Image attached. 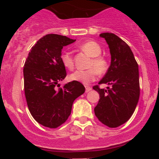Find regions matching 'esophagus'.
I'll list each match as a JSON object with an SVG mask.
<instances>
[{
	"label": "esophagus",
	"mask_w": 159,
	"mask_h": 159,
	"mask_svg": "<svg viewBox=\"0 0 159 159\" xmlns=\"http://www.w3.org/2000/svg\"><path fill=\"white\" fill-rule=\"evenodd\" d=\"M85 88H86V93H88L89 91H90L91 90H92V88H91L90 87H88V86H86Z\"/></svg>",
	"instance_id": "34e87169"
}]
</instances>
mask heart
Instances as JSON below:
<instances>
[{"label":"heart","mask_w":159,"mask_h":159,"mask_svg":"<svg viewBox=\"0 0 159 159\" xmlns=\"http://www.w3.org/2000/svg\"><path fill=\"white\" fill-rule=\"evenodd\" d=\"M78 48L90 57H92L88 66L90 69L75 71L70 75V79L87 84L96 79L98 73L100 75L105 73L108 67V63L106 58L101 55L102 48L96 42L91 40L87 41L80 45ZM61 60L66 68L69 70L74 69L75 63L72 53L69 52L62 53Z\"/></svg>","instance_id":"heart-1"}]
</instances>
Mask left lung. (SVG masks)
<instances>
[{"label": "left lung", "mask_w": 159, "mask_h": 159, "mask_svg": "<svg viewBox=\"0 0 159 159\" xmlns=\"http://www.w3.org/2000/svg\"><path fill=\"white\" fill-rule=\"evenodd\" d=\"M106 40L111 56V65L98 84H107V89L98 85L93 88L99 94L94 108L101 123L110 128L123 125L130 119L140 96L138 65L130 47L112 33L99 35Z\"/></svg>", "instance_id": "8db88e82"}]
</instances>
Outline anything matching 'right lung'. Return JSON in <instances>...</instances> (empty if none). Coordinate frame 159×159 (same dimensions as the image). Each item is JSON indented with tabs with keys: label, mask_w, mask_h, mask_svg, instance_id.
<instances>
[{
	"label": "right lung",
	"mask_w": 159,
	"mask_h": 159,
	"mask_svg": "<svg viewBox=\"0 0 159 159\" xmlns=\"http://www.w3.org/2000/svg\"><path fill=\"white\" fill-rule=\"evenodd\" d=\"M75 39L48 34L31 48L24 66V87L28 109L33 117L45 127L55 129L66 121L73 102L84 93L85 87L71 81L57 89L66 76L61 60L63 46Z\"/></svg>",
	"instance_id": "obj_1"
}]
</instances>
